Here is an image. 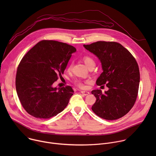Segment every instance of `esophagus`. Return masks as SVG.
<instances>
[{
  "label": "esophagus",
  "mask_w": 156,
  "mask_h": 156,
  "mask_svg": "<svg viewBox=\"0 0 156 156\" xmlns=\"http://www.w3.org/2000/svg\"><path fill=\"white\" fill-rule=\"evenodd\" d=\"M81 93L82 94H83L84 96H87V95H88L89 94H90V93H89L88 91H81Z\"/></svg>",
  "instance_id": "obj_1"
}]
</instances>
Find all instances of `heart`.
Listing matches in <instances>:
<instances>
[{"label":"heart","mask_w":156,"mask_h":156,"mask_svg":"<svg viewBox=\"0 0 156 156\" xmlns=\"http://www.w3.org/2000/svg\"><path fill=\"white\" fill-rule=\"evenodd\" d=\"M83 62H84L85 65L87 66V67L88 69L90 68H91V67H94V66L96 65V63H95V61L90 56H88V55H86L83 57ZM72 67V63H71L69 66V68L68 69L69 70H70ZM74 83L75 84L78 86V87H80V88H84L85 87V85H84V83L81 80H78V79H76L74 81Z\"/></svg>","instance_id":"heart-1"}]
</instances>
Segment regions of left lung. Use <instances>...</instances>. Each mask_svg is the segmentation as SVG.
Segmentation results:
<instances>
[{
    "label": "left lung",
    "instance_id": "1",
    "mask_svg": "<svg viewBox=\"0 0 156 156\" xmlns=\"http://www.w3.org/2000/svg\"><path fill=\"white\" fill-rule=\"evenodd\" d=\"M83 46L100 60L103 72L96 81L106 85L104 93L96 90L93 112L105 120H114L125 115L134 105L139 90L140 70L135 57L120 44L98 41Z\"/></svg>",
    "mask_w": 156,
    "mask_h": 156
}]
</instances>
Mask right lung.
Masks as SVG:
<instances>
[{
    "label": "right lung",
    "mask_w": 156,
    "mask_h": 156,
    "mask_svg": "<svg viewBox=\"0 0 156 156\" xmlns=\"http://www.w3.org/2000/svg\"><path fill=\"white\" fill-rule=\"evenodd\" d=\"M75 48L66 43L42 40L23 57L17 68L15 85L24 109L37 119H50L67 106L71 86L53 87L63 73Z\"/></svg>",
    "instance_id": "1"
}]
</instances>
